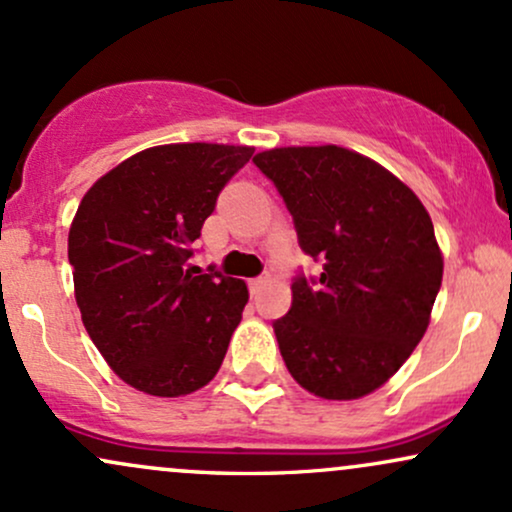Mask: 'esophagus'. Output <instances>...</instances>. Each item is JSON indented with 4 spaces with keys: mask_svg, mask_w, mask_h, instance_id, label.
I'll use <instances>...</instances> for the list:
<instances>
[{
    "mask_svg": "<svg viewBox=\"0 0 512 512\" xmlns=\"http://www.w3.org/2000/svg\"><path fill=\"white\" fill-rule=\"evenodd\" d=\"M267 284H269V276H257V279H250V293L252 296H257V293H260Z\"/></svg>",
    "mask_w": 512,
    "mask_h": 512,
    "instance_id": "34e87169",
    "label": "esophagus"
}]
</instances>
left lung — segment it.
<instances>
[{"mask_svg":"<svg viewBox=\"0 0 512 512\" xmlns=\"http://www.w3.org/2000/svg\"><path fill=\"white\" fill-rule=\"evenodd\" d=\"M255 166L289 207L298 243L322 257L298 276L274 322L298 385L322 399H361L402 368L431 322L443 252L421 199L397 175L344 146H281Z\"/></svg>","mask_w":512,"mask_h":512,"instance_id":"8db88e82","label":"left lung"}]
</instances>
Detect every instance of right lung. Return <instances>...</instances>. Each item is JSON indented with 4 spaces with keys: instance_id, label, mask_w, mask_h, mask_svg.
Listing matches in <instances>:
<instances>
[{
    "instance_id": "add662e5",
    "label": "right lung",
    "mask_w": 512,
    "mask_h": 512,
    "mask_svg": "<svg viewBox=\"0 0 512 512\" xmlns=\"http://www.w3.org/2000/svg\"><path fill=\"white\" fill-rule=\"evenodd\" d=\"M252 154L233 144L151 146L81 199L69 226L76 305L134 390L182 397L219 373L250 293L243 279L192 272L190 245Z\"/></svg>"
}]
</instances>
